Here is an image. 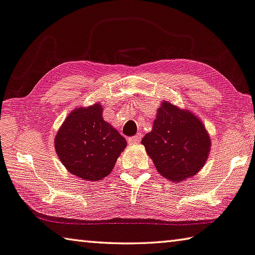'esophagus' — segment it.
Listing matches in <instances>:
<instances>
[{"label": "esophagus", "mask_w": 255, "mask_h": 255, "mask_svg": "<svg viewBox=\"0 0 255 255\" xmlns=\"http://www.w3.org/2000/svg\"><path fill=\"white\" fill-rule=\"evenodd\" d=\"M141 140V134H136L132 137H128V143L130 144H134V143H139Z\"/></svg>", "instance_id": "34e87169"}]
</instances>
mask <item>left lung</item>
I'll list each match as a JSON object with an SVG mask.
<instances>
[{
	"label": "left lung",
	"mask_w": 255,
	"mask_h": 255,
	"mask_svg": "<svg viewBox=\"0 0 255 255\" xmlns=\"http://www.w3.org/2000/svg\"><path fill=\"white\" fill-rule=\"evenodd\" d=\"M160 176L181 183L197 175L207 162L211 140L194 113L164 100L152 130L141 141Z\"/></svg>",
	"instance_id": "obj_1"
}]
</instances>
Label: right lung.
Segmentation results:
<instances>
[{
	"label": "right lung",
	"instance_id": "add662e5",
	"mask_svg": "<svg viewBox=\"0 0 255 255\" xmlns=\"http://www.w3.org/2000/svg\"><path fill=\"white\" fill-rule=\"evenodd\" d=\"M100 103L77 107L66 116L54 140L55 151L71 174L100 181L112 173L127 140L103 119Z\"/></svg>",
	"mask_w": 255,
	"mask_h": 255
}]
</instances>
